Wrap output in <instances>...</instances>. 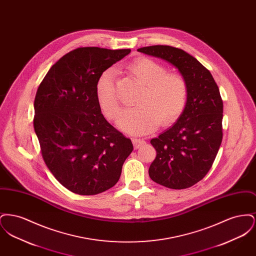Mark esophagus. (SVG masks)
<instances>
[{"label":"esophagus","instance_id":"obj_1","mask_svg":"<svg viewBox=\"0 0 256 256\" xmlns=\"http://www.w3.org/2000/svg\"><path fill=\"white\" fill-rule=\"evenodd\" d=\"M132 143H134V148H138L140 146H144L146 144V141L144 139H140V138H134Z\"/></svg>","mask_w":256,"mask_h":256}]
</instances>
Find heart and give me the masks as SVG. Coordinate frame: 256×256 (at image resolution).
<instances>
[{
    "label": "heart",
    "mask_w": 256,
    "mask_h": 256,
    "mask_svg": "<svg viewBox=\"0 0 256 256\" xmlns=\"http://www.w3.org/2000/svg\"><path fill=\"white\" fill-rule=\"evenodd\" d=\"M128 70L144 84L137 106L124 108L117 121L122 132L143 135L154 132L159 124H170L182 113L188 86L180 74L167 73L158 62L148 58L134 60ZM116 70L108 68L98 76L96 94L100 106L110 119H116L120 104L115 93Z\"/></svg>",
    "instance_id": "b5f03b06"
}]
</instances>
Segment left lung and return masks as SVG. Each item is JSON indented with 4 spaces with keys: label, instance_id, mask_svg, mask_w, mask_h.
<instances>
[{
    "label": "left lung",
    "instance_id": "8db88e82",
    "mask_svg": "<svg viewBox=\"0 0 256 256\" xmlns=\"http://www.w3.org/2000/svg\"><path fill=\"white\" fill-rule=\"evenodd\" d=\"M138 52L165 60L178 70L188 86L182 113L170 128L150 140L156 158L150 178L170 189H185L210 170L222 139V100L211 73L183 50L150 46Z\"/></svg>",
    "mask_w": 256,
    "mask_h": 256
}]
</instances>
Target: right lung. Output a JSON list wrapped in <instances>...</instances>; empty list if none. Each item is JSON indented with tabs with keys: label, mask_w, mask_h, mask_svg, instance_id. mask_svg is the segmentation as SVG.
<instances>
[{
	"label": "right lung",
	"mask_w": 256,
	"mask_h": 256,
	"mask_svg": "<svg viewBox=\"0 0 256 256\" xmlns=\"http://www.w3.org/2000/svg\"><path fill=\"white\" fill-rule=\"evenodd\" d=\"M130 49L86 47L54 64L37 89L34 128L54 178L78 195H97L118 182L130 139L113 128L98 102V78Z\"/></svg>",
	"instance_id": "right-lung-1"
}]
</instances>
